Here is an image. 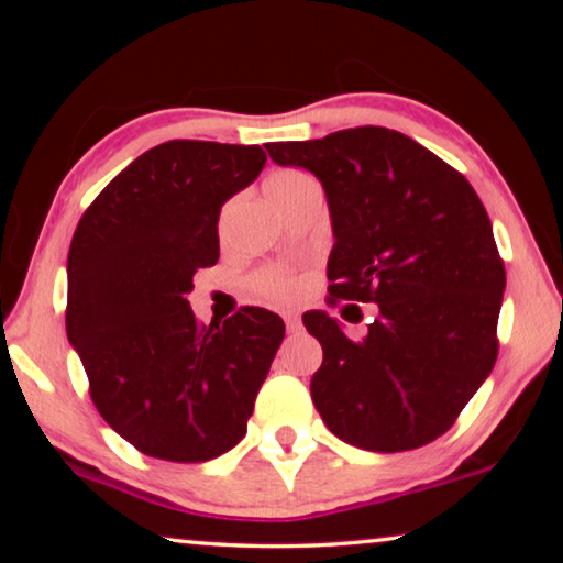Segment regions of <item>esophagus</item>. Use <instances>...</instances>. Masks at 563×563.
Segmentation results:
<instances>
[{
	"label": "esophagus",
	"instance_id": "esophagus-1",
	"mask_svg": "<svg viewBox=\"0 0 563 563\" xmlns=\"http://www.w3.org/2000/svg\"><path fill=\"white\" fill-rule=\"evenodd\" d=\"M285 320V328H288V332H298L300 330V318L295 316V312H288V316H283Z\"/></svg>",
	"mask_w": 563,
	"mask_h": 563
}]
</instances>
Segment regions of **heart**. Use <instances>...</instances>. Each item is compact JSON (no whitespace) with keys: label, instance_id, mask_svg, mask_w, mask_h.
<instances>
[{"label":"heart","instance_id":"b5f03b06","mask_svg":"<svg viewBox=\"0 0 563 563\" xmlns=\"http://www.w3.org/2000/svg\"><path fill=\"white\" fill-rule=\"evenodd\" d=\"M263 190L268 196V201L280 211L283 206L298 201L302 196L320 194V186L302 168H275L265 176ZM251 290L265 302L288 305L298 300V295L302 292V280L298 273L285 268V265H265V268L251 275Z\"/></svg>","mask_w":563,"mask_h":563}]
</instances>
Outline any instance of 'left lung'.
I'll use <instances>...</instances> for the list:
<instances>
[{"label": "left lung", "mask_w": 563, "mask_h": 563, "mask_svg": "<svg viewBox=\"0 0 563 563\" xmlns=\"http://www.w3.org/2000/svg\"><path fill=\"white\" fill-rule=\"evenodd\" d=\"M265 148L325 188L335 231L328 305L377 302L362 340L325 312L302 316L322 345L310 379L322 422L369 452L434 442L499 355L507 273L479 196L430 148L385 126Z\"/></svg>", "instance_id": "left-lung-1"}]
</instances>
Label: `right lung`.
<instances>
[{
	"label": "right lung",
	"mask_w": 563,
	"mask_h": 563,
	"mask_svg": "<svg viewBox=\"0 0 563 563\" xmlns=\"http://www.w3.org/2000/svg\"><path fill=\"white\" fill-rule=\"evenodd\" d=\"M261 146L176 139L148 148L93 198L66 275V335L111 430L156 460H213L245 437L285 325L241 308L223 325L190 310L218 263V216L265 166Z\"/></svg>",
	"instance_id": "obj_1"
}]
</instances>
